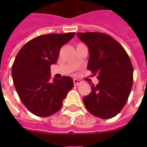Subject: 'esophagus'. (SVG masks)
Listing matches in <instances>:
<instances>
[{
    "instance_id": "obj_1",
    "label": "esophagus",
    "mask_w": 147,
    "mask_h": 147,
    "mask_svg": "<svg viewBox=\"0 0 147 147\" xmlns=\"http://www.w3.org/2000/svg\"><path fill=\"white\" fill-rule=\"evenodd\" d=\"M82 83V81L79 80V79H77V78H74V86H78Z\"/></svg>"
}]
</instances>
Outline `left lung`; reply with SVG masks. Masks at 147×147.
<instances>
[{
  "instance_id": "obj_1",
  "label": "left lung",
  "mask_w": 147,
  "mask_h": 147,
  "mask_svg": "<svg viewBox=\"0 0 147 147\" xmlns=\"http://www.w3.org/2000/svg\"><path fill=\"white\" fill-rule=\"evenodd\" d=\"M77 35L88 47V69L99 80L82 99L84 105L94 116L113 118L125 105L133 87V68L129 56L115 39L105 33L91 32Z\"/></svg>"
}]
</instances>
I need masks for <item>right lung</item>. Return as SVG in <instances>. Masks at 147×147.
I'll return each instance as SVG.
<instances>
[{"instance_id": "right-lung-1", "label": "right lung", "mask_w": 147, "mask_h": 147, "mask_svg": "<svg viewBox=\"0 0 147 147\" xmlns=\"http://www.w3.org/2000/svg\"><path fill=\"white\" fill-rule=\"evenodd\" d=\"M75 32L41 35L24 44L12 65V78L23 104L35 115L48 117L58 112L74 81L69 76L51 79V65L56 63L62 46Z\"/></svg>"}]
</instances>
